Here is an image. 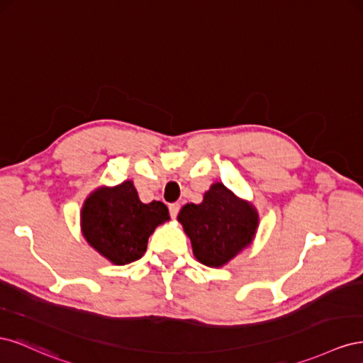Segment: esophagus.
Listing matches in <instances>:
<instances>
[{"mask_svg": "<svg viewBox=\"0 0 363 363\" xmlns=\"http://www.w3.org/2000/svg\"><path fill=\"white\" fill-rule=\"evenodd\" d=\"M179 211H180V204H179V203L169 204V213H171V216H172V218H177Z\"/></svg>", "mask_w": 363, "mask_h": 363, "instance_id": "obj_1", "label": "esophagus"}]
</instances>
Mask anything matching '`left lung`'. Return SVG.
Instances as JSON below:
<instances>
[{"instance_id": "8db88e82", "label": "left lung", "mask_w": 363, "mask_h": 363, "mask_svg": "<svg viewBox=\"0 0 363 363\" xmlns=\"http://www.w3.org/2000/svg\"><path fill=\"white\" fill-rule=\"evenodd\" d=\"M191 239L195 259L206 267L223 268L256 238L259 212L221 182L204 192L200 204H184L177 216Z\"/></svg>"}]
</instances>
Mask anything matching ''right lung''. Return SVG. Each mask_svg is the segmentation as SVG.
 Masks as SVG:
<instances>
[{
    "mask_svg": "<svg viewBox=\"0 0 363 363\" xmlns=\"http://www.w3.org/2000/svg\"><path fill=\"white\" fill-rule=\"evenodd\" d=\"M169 221L162 201L139 200L133 180L94 189L82 206V235L113 265H128L145 255L148 238Z\"/></svg>",
    "mask_w": 363,
    "mask_h": 363,
    "instance_id": "obj_1",
    "label": "right lung"
}]
</instances>
